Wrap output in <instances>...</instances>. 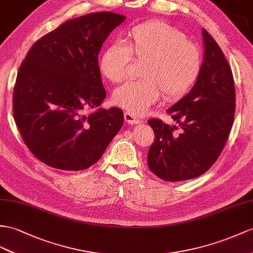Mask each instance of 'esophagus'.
Instances as JSON below:
<instances>
[{
	"label": "esophagus",
	"mask_w": 253,
	"mask_h": 253,
	"mask_svg": "<svg viewBox=\"0 0 253 253\" xmlns=\"http://www.w3.org/2000/svg\"><path fill=\"white\" fill-rule=\"evenodd\" d=\"M125 120L126 123H128V125H137V123L140 122V120L137 118L136 116L128 113V112H126L125 113Z\"/></svg>",
	"instance_id": "esophagus-1"
}]
</instances>
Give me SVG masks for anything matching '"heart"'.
I'll return each instance as SVG.
<instances>
[{"label": "heart", "instance_id": "heart-1", "mask_svg": "<svg viewBox=\"0 0 253 253\" xmlns=\"http://www.w3.org/2000/svg\"><path fill=\"white\" fill-rule=\"evenodd\" d=\"M132 59L144 64L143 80L128 82L114 92L116 105L135 115L145 114L163 94L166 101L182 97L198 78L201 51L179 30L162 21H148L128 31L123 45L105 48L100 71L112 83L126 77Z\"/></svg>", "mask_w": 253, "mask_h": 253}]
</instances>
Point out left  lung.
<instances>
[{"label": "left lung", "mask_w": 253, "mask_h": 253, "mask_svg": "<svg viewBox=\"0 0 253 253\" xmlns=\"http://www.w3.org/2000/svg\"><path fill=\"white\" fill-rule=\"evenodd\" d=\"M204 57L196 82L168 109L182 128L174 134L160 119L148 120L156 138L148 152L150 170L166 181L199 177L217 161L235 114V85L230 65L217 42L203 29Z\"/></svg>", "instance_id": "8db88e82"}]
</instances>
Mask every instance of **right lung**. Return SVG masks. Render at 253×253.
I'll list each match as a JSON object with an SVG mask.
<instances>
[{
  "instance_id": "right-lung-1",
  "label": "right lung",
  "mask_w": 253,
  "mask_h": 253,
  "mask_svg": "<svg viewBox=\"0 0 253 253\" xmlns=\"http://www.w3.org/2000/svg\"><path fill=\"white\" fill-rule=\"evenodd\" d=\"M126 19L110 11L80 16L31 47L17 75L13 110L24 143L40 161L63 170L85 169L120 131L122 110L98 107L106 91L97 55Z\"/></svg>"
}]
</instances>
